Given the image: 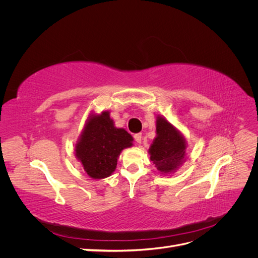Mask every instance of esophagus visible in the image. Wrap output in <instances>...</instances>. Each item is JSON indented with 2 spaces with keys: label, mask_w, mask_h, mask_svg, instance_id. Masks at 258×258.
<instances>
[{
  "label": "esophagus",
  "mask_w": 258,
  "mask_h": 258,
  "mask_svg": "<svg viewBox=\"0 0 258 258\" xmlns=\"http://www.w3.org/2000/svg\"><path fill=\"white\" fill-rule=\"evenodd\" d=\"M134 138H135V141L137 143H141V141H142V134H136L134 136Z\"/></svg>",
  "instance_id": "esophagus-1"
}]
</instances>
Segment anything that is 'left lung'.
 I'll use <instances>...</instances> for the list:
<instances>
[{"label":"left lung","mask_w":258,"mask_h":258,"mask_svg":"<svg viewBox=\"0 0 258 258\" xmlns=\"http://www.w3.org/2000/svg\"><path fill=\"white\" fill-rule=\"evenodd\" d=\"M156 132L157 137L150 148L151 160L160 172H173L185 157V140L172 124L161 117L156 124Z\"/></svg>","instance_id":"obj_1"}]
</instances>
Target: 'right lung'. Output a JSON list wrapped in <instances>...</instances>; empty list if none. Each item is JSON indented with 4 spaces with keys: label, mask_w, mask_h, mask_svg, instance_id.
<instances>
[{
    "label": "right lung",
    "mask_w": 258,
    "mask_h": 258,
    "mask_svg": "<svg viewBox=\"0 0 258 258\" xmlns=\"http://www.w3.org/2000/svg\"><path fill=\"white\" fill-rule=\"evenodd\" d=\"M134 139L124 129L114 127L107 112L93 116L76 144L77 158L92 178L110 176L117 166V157L123 148L132 145Z\"/></svg>",
    "instance_id": "add662e5"
}]
</instances>
